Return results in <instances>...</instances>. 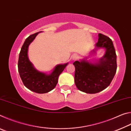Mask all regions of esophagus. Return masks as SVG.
Returning a JSON list of instances; mask_svg holds the SVG:
<instances>
[{"mask_svg": "<svg viewBox=\"0 0 131 131\" xmlns=\"http://www.w3.org/2000/svg\"><path fill=\"white\" fill-rule=\"evenodd\" d=\"M78 58V55H77V54H74L73 55V59H76Z\"/></svg>", "mask_w": 131, "mask_h": 131, "instance_id": "obj_1", "label": "esophagus"}]
</instances>
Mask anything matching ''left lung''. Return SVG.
I'll return each mask as SVG.
<instances>
[{
  "instance_id": "1",
  "label": "left lung",
  "mask_w": 131,
  "mask_h": 131,
  "mask_svg": "<svg viewBox=\"0 0 131 131\" xmlns=\"http://www.w3.org/2000/svg\"><path fill=\"white\" fill-rule=\"evenodd\" d=\"M95 46L105 48L104 56L96 63L84 59L73 63L75 67V85L80 91L87 94H96L107 88L117 70V56L113 41L103 34H99Z\"/></svg>"
}]
</instances>
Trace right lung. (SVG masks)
<instances>
[{
    "label": "right lung",
    "mask_w": 131,
    "mask_h": 131,
    "mask_svg": "<svg viewBox=\"0 0 131 131\" xmlns=\"http://www.w3.org/2000/svg\"><path fill=\"white\" fill-rule=\"evenodd\" d=\"M39 33L31 35L26 39L19 52L18 69L22 81L26 88L38 94H44L50 92L55 87L59 76L68 63L57 65L50 74L39 72L34 68L29 60L28 50L29 44Z\"/></svg>",
    "instance_id": "1"
}]
</instances>
